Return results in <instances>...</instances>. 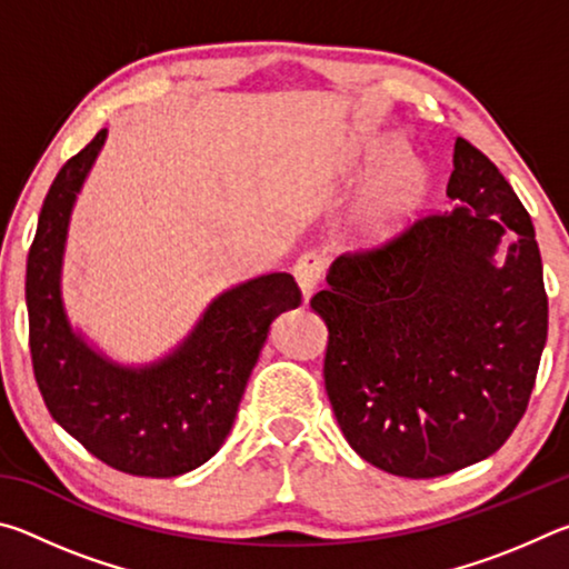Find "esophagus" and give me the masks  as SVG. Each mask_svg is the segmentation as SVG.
<instances>
[{
  "instance_id": "obj_1",
  "label": "esophagus",
  "mask_w": 569,
  "mask_h": 569,
  "mask_svg": "<svg viewBox=\"0 0 569 569\" xmlns=\"http://www.w3.org/2000/svg\"><path fill=\"white\" fill-rule=\"evenodd\" d=\"M323 273H326L323 256L303 253L301 258H298V263L293 266V276H296L298 286H301L306 301L313 296L316 288H319V283L323 281Z\"/></svg>"
}]
</instances>
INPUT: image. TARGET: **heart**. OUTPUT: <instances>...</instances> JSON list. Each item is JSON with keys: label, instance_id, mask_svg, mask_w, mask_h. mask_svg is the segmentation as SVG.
Returning <instances> with one entry per match:
<instances>
[{"label": "heart", "instance_id": "b5f03b06", "mask_svg": "<svg viewBox=\"0 0 569 569\" xmlns=\"http://www.w3.org/2000/svg\"><path fill=\"white\" fill-rule=\"evenodd\" d=\"M427 192L429 176L421 162L411 158L391 162L361 210V233L373 243L397 236L419 213Z\"/></svg>", "mask_w": 569, "mask_h": 569}]
</instances>
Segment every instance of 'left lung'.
Listing matches in <instances>:
<instances>
[{
	"mask_svg": "<svg viewBox=\"0 0 569 569\" xmlns=\"http://www.w3.org/2000/svg\"><path fill=\"white\" fill-rule=\"evenodd\" d=\"M449 213L329 268L326 393L356 455L389 475H451L505 445L547 341L532 218L485 152L455 142ZM503 250V261L493 256Z\"/></svg>",
	"mask_w": 569,
	"mask_h": 569,
	"instance_id": "left-lung-1",
	"label": "left lung"
}]
</instances>
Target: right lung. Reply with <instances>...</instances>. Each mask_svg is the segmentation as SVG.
Segmentation results:
<instances>
[{"label":"right lung","mask_w":569,"mask_h":569,"mask_svg":"<svg viewBox=\"0 0 569 569\" xmlns=\"http://www.w3.org/2000/svg\"><path fill=\"white\" fill-rule=\"evenodd\" d=\"M104 138L100 130L64 162L42 203L24 283L32 369L52 419L90 455L124 475L178 477L226 441L268 329L301 303V288L291 273L228 288L176 351L138 369L94 351L67 321L62 258L77 192Z\"/></svg>","instance_id":"1"}]
</instances>
